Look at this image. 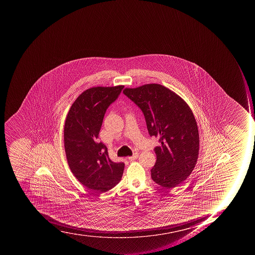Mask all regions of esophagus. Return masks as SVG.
Here are the masks:
<instances>
[{
	"label": "esophagus",
	"instance_id": "1",
	"mask_svg": "<svg viewBox=\"0 0 255 255\" xmlns=\"http://www.w3.org/2000/svg\"><path fill=\"white\" fill-rule=\"evenodd\" d=\"M138 153H134V154H133L132 156L128 157L129 160L132 161L134 160V159H136L137 158H138Z\"/></svg>",
	"mask_w": 255,
	"mask_h": 255
}]
</instances>
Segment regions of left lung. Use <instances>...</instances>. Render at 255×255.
Masks as SVG:
<instances>
[{
	"label": "left lung",
	"mask_w": 255,
	"mask_h": 255,
	"mask_svg": "<svg viewBox=\"0 0 255 255\" xmlns=\"http://www.w3.org/2000/svg\"><path fill=\"white\" fill-rule=\"evenodd\" d=\"M124 94L142 110L150 136L159 138L154 147L156 162L151 179L165 188H172L191 175L199 156L196 121L187 103L161 84H144L126 89Z\"/></svg>",
	"instance_id": "obj_1"
}]
</instances>
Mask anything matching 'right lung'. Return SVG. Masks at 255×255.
<instances>
[{
	"mask_svg": "<svg viewBox=\"0 0 255 255\" xmlns=\"http://www.w3.org/2000/svg\"><path fill=\"white\" fill-rule=\"evenodd\" d=\"M123 85L87 89L71 106L64 124V149L73 175L87 188L106 192L122 178L125 163L111 160L108 148L97 142L107 109Z\"/></svg>",
	"mask_w": 255,
	"mask_h": 255,
	"instance_id": "right-lung-1",
	"label": "right lung"
}]
</instances>
